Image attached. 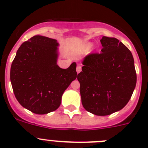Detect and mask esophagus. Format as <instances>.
<instances>
[{
  "mask_svg": "<svg viewBox=\"0 0 148 148\" xmlns=\"http://www.w3.org/2000/svg\"><path fill=\"white\" fill-rule=\"evenodd\" d=\"M81 71H82V66L80 65H78L77 67V72L79 74Z\"/></svg>",
  "mask_w": 148,
  "mask_h": 148,
  "instance_id": "esophagus-1",
  "label": "esophagus"
}]
</instances>
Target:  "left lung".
<instances>
[{"label": "left lung", "instance_id": "1", "mask_svg": "<svg viewBox=\"0 0 148 148\" xmlns=\"http://www.w3.org/2000/svg\"><path fill=\"white\" fill-rule=\"evenodd\" d=\"M101 53L85 56L78 74L82 103L86 111L99 116L122 110L130 99L137 74L132 53L115 38L103 36Z\"/></svg>", "mask_w": 148, "mask_h": 148}]
</instances>
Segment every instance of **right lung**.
Masks as SVG:
<instances>
[{
  "label": "right lung",
  "instance_id": "add662e5",
  "mask_svg": "<svg viewBox=\"0 0 148 148\" xmlns=\"http://www.w3.org/2000/svg\"><path fill=\"white\" fill-rule=\"evenodd\" d=\"M56 40L34 36L16 52L10 67V82L15 97L24 108L44 114L59 108L64 92L77 78V64L69 68L56 64Z\"/></svg>",
  "mask_w": 148,
  "mask_h": 148
}]
</instances>
